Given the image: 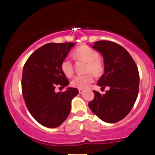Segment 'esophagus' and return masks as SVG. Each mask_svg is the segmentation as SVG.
Returning <instances> with one entry per match:
<instances>
[{
	"label": "esophagus",
	"mask_w": 155,
	"mask_h": 155,
	"mask_svg": "<svg viewBox=\"0 0 155 155\" xmlns=\"http://www.w3.org/2000/svg\"><path fill=\"white\" fill-rule=\"evenodd\" d=\"M84 92V89H79V94H82V93Z\"/></svg>",
	"instance_id": "34e87169"
}]
</instances>
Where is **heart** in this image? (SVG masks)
<instances>
[{"label": "heart", "instance_id": "1", "mask_svg": "<svg viewBox=\"0 0 155 155\" xmlns=\"http://www.w3.org/2000/svg\"><path fill=\"white\" fill-rule=\"evenodd\" d=\"M74 57L80 61L88 63L87 71L92 72L97 76L100 75L104 71V66L101 60L98 58L99 53L95 50L87 45H81L77 48L74 53ZM61 70L68 77L72 76L74 68L71 60L66 58L61 63ZM94 81V76L92 73L86 75H78L72 80L73 87L78 89H86Z\"/></svg>", "mask_w": 155, "mask_h": 155}]
</instances>
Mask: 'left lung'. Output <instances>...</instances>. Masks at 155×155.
Listing matches in <instances>:
<instances>
[{
    "label": "left lung",
    "instance_id": "left-lung-1",
    "mask_svg": "<svg viewBox=\"0 0 155 155\" xmlns=\"http://www.w3.org/2000/svg\"><path fill=\"white\" fill-rule=\"evenodd\" d=\"M102 54L104 74L97 85L110 89L101 94L97 91L89 102L90 110L104 122L113 124L124 119L137 100L139 86V71L128 52L115 42L107 40L90 45Z\"/></svg>",
    "mask_w": 155,
    "mask_h": 155
}]
</instances>
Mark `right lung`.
I'll list each match as a JSON object with an SVG mask.
<instances>
[{
    "mask_svg": "<svg viewBox=\"0 0 155 155\" xmlns=\"http://www.w3.org/2000/svg\"><path fill=\"white\" fill-rule=\"evenodd\" d=\"M75 45L46 44L35 50L24 64L21 79L24 101L33 118L45 127L61 126L69 115L72 99L79 94L73 87L55 92L57 85L69 84L61 66Z\"/></svg>",
    "mask_w": 155,
    "mask_h": 155,
    "instance_id": "right-lung-1",
    "label": "right lung"
}]
</instances>
